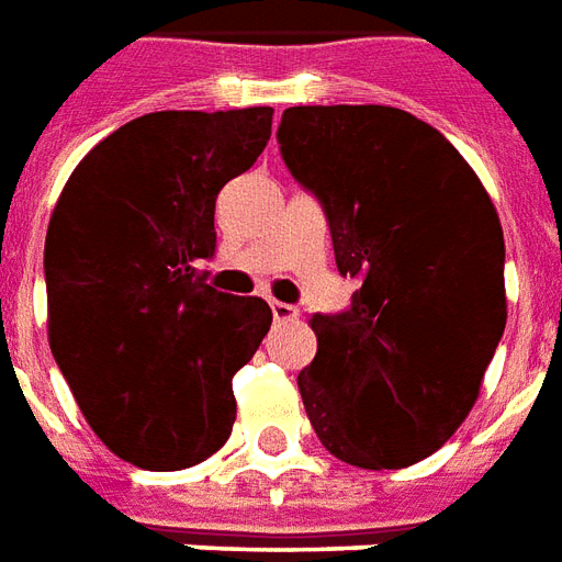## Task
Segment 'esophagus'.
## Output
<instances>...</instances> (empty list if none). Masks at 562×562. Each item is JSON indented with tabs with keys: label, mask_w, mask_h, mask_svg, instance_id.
I'll return each mask as SVG.
<instances>
[{
	"label": "esophagus",
	"mask_w": 562,
	"mask_h": 562,
	"mask_svg": "<svg viewBox=\"0 0 562 562\" xmlns=\"http://www.w3.org/2000/svg\"><path fill=\"white\" fill-rule=\"evenodd\" d=\"M270 313H273V322H294V318H301V310H294V306L280 301L270 303Z\"/></svg>",
	"instance_id": "obj_1"
}]
</instances>
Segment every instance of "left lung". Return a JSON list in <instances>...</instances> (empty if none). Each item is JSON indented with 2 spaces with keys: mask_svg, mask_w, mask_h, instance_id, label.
Segmentation results:
<instances>
[{
  "mask_svg": "<svg viewBox=\"0 0 562 562\" xmlns=\"http://www.w3.org/2000/svg\"><path fill=\"white\" fill-rule=\"evenodd\" d=\"M280 151L324 205L351 310L313 315L297 375L327 452L366 471L429 459L471 414L506 327L503 228L471 164L396 106H292Z\"/></svg>",
  "mask_w": 562,
  "mask_h": 562,
  "instance_id": "obj_1",
  "label": "left lung"
}]
</instances>
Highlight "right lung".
<instances>
[{
  "instance_id": "1",
  "label": "right lung",
  "mask_w": 562,
  "mask_h": 562,
  "mask_svg": "<svg viewBox=\"0 0 562 562\" xmlns=\"http://www.w3.org/2000/svg\"><path fill=\"white\" fill-rule=\"evenodd\" d=\"M270 106L133 119L70 172L44 244L47 336L91 431L145 471L223 447L232 375L270 330L261 297L211 289L217 193L256 164Z\"/></svg>"
}]
</instances>
